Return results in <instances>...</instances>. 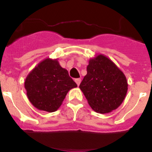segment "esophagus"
<instances>
[{"mask_svg": "<svg viewBox=\"0 0 152 152\" xmlns=\"http://www.w3.org/2000/svg\"><path fill=\"white\" fill-rule=\"evenodd\" d=\"M75 82H76V84H77V86L80 85V78H77V79H75Z\"/></svg>", "mask_w": 152, "mask_h": 152, "instance_id": "34e87169", "label": "esophagus"}]
</instances>
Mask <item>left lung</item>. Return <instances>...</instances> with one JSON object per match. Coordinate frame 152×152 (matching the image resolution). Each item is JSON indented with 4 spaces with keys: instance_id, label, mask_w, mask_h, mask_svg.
Masks as SVG:
<instances>
[{
    "instance_id": "obj_1",
    "label": "left lung",
    "mask_w": 152,
    "mask_h": 152,
    "mask_svg": "<svg viewBox=\"0 0 152 152\" xmlns=\"http://www.w3.org/2000/svg\"><path fill=\"white\" fill-rule=\"evenodd\" d=\"M87 72L79 88L91 108L102 114L117 109L128 90L123 72L103 55L90 59Z\"/></svg>"
}]
</instances>
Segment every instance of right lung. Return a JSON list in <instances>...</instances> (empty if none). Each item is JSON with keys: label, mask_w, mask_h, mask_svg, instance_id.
Instances as JSON below:
<instances>
[{"label": "right lung", "mask_w": 152, "mask_h": 152, "mask_svg": "<svg viewBox=\"0 0 152 152\" xmlns=\"http://www.w3.org/2000/svg\"><path fill=\"white\" fill-rule=\"evenodd\" d=\"M25 89L29 101L39 110L55 112L59 108L68 91L77 88L66 69L57 59H46L35 67L27 75Z\"/></svg>", "instance_id": "right-lung-1"}]
</instances>
